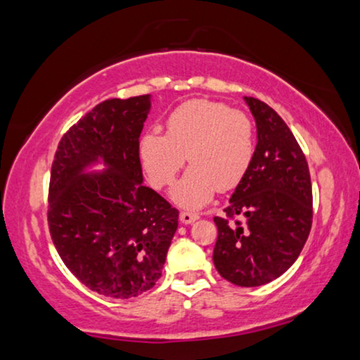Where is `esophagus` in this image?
<instances>
[{
    "mask_svg": "<svg viewBox=\"0 0 360 360\" xmlns=\"http://www.w3.org/2000/svg\"><path fill=\"white\" fill-rule=\"evenodd\" d=\"M197 219H199V215L192 214V212H181V215H179V220L186 225L192 224V221H195Z\"/></svg>",
    "mask_w": 360,
    "mask_h": 360,
    "instance_id": "34e87169",
    "label": "esophagus"
}]
</instances>
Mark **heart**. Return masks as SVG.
Wrapping results in <instances>:
<instances>
[{"label":"heart","mask_w":360,"mask_h":360,"mask_svg":"<svg viewBox=\"0 0 360 360\" xmlns=\"http://www.w3.org/2000/svg\"><path fill=\"white\" fill-rule=\"evenodd\" d=\"M256 153L250 115L210 99H191L166 119V134L148 130L139 141V158L156 189L173 184L187 161L189 171L174 186L173 199L186 209L209 204L217 191L235 189Z\"/></svg>","instance_id":"heart-1"}]
</instances>
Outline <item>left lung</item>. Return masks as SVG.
I'll return each instance as SVG.
<instances>
[{"label": "left lung", "instance_id": "obj_1", "mask_svg": "<svg viewBox=\"0 0 360 360\" xmlns=\"http://www.w3.org/2000/svg\"><path fill=\"white\" fill-rule=\"evenodd\" d=\"M245 101L256 119V153L225 215L214 217V264L235 285L257 287L297 261L311 230L313 194L305 155L287 124L262 101Z\"/></svg>", "mask_w": 360, "mask_h": 360}]
</instances>
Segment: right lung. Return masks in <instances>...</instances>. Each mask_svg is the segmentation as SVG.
I'll return each mask as SVG.
<instances>
[{
  "instance_id": "obj_1",
  "label": "right lung",
  "mask_w": 360,
  "mask_h": 360,
  "mask_svg": "<svg viewBox=\"0 0 360 360\" xmlns=\"http://www.w3.org/2000/svg\"><path fill=\"white\" fill-rule=\"evenodd\" d=\"M150 96L108 99L63 134L49 184L50 236L65 266L99 295L139 297L161 277L179 212L141 184L139 141ZM103 158L104 174L80 173Z\"/></svg>"
}]
</instances>
